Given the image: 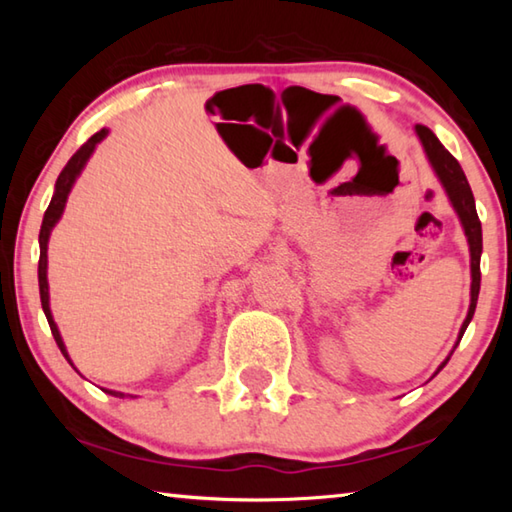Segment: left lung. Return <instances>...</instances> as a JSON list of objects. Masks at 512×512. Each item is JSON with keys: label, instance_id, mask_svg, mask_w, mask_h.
Instances as JSON below:
<instances>
[{"label": "left lung", "instance_id": "1", "mask_svg": "<svg viewBox=\"0 0 512 512\" xmlns=\"http://www.w3.org/2000/svg\"><path fill=\"white\" fill-rule=\"evenodd\" d=\"M415 135H418V140L422 144V151L427 155V160L431 164L433 173H436L440 185H443L445 194L449 198V203H452L454 212L458 214V221L463 225V232L467 237V246H470V273H472V284H470V309H467V316L461 325V332H458V339L454 343V350L456 345L461 343L463 334L467 325H470V320L474 316V309H476V300H479V289H481V253H483V235H481V221H479V214H476V205H474V196H472V189L470 183H467L465 173L461 169V164L454 158L452 153H449L436 135H433L427 126L422 124H415ZM454 350L447 354V359L440 363L438 370L433 372V375H438L440 370L447 366L449 357H452Z\"/></svg>", "mask_w": 512, "mask_h": 512}]
</instances>
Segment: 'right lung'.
<instances>
[{
	"instance_id": "obj_1",
	"label": "right lung",
	"mask_w": 512,
	"mask_h": 512,
	"mask_svg": "<svg viewBox=\"0 0 512 512\" xmlns=\"http://www.w3.org/2000/svg\"><path fill=\"white\" fill-rule=\"evenodd\" d=\"M108 137V128H101L99 133H94L88 142H85L79 151H76L69 162L65 164V169L60 171V176L56 180V187H54V196H51V203L45 212V219H42L40 225V262H38V284H40V302H42V311H45L47 316V323L51 327V334H54V339L58 343L60 352H63V357L72 363L67 354V348L63 343V336L58 332V325L54 323V316H51V307H49V282H47V246H49V237H51V230L56 228V223L60 221V216L65 212V205H67V196L72 192V187L76 183V178L81 176V171L85 169V164H88L90 155L97 149V144L103 142ZM74 366V363H72ZM108 395H115V397H126L124 393L119 391H108Z\"/></svg>"
}]
</instances>
